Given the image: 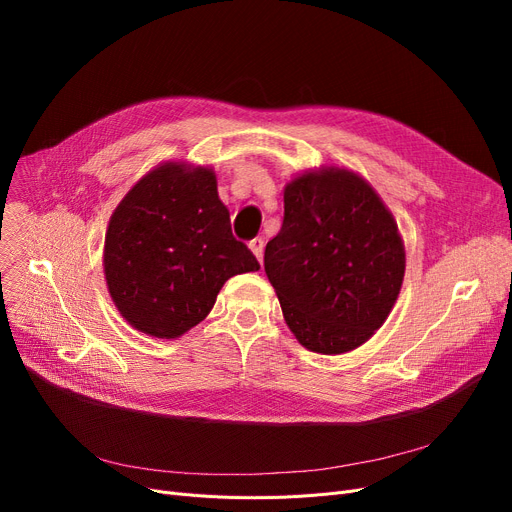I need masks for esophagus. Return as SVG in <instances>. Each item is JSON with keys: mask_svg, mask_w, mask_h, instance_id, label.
Wrapping results in <instances>:
<instances>
[{"mask_svg": "<svg viewBox=\"0 0 512 512\" xmlns=\"http://www.w3.org/2000/svg\"><path fill=\"white\" fill-rule=\"evenodd\" d=\"M249 249L253 251V255L257 257V261L261 263V261H263V240H261V238H253V240L249 242Z\"/></svg>", "mask_w": 512, "mask_h": 512, "instance_id": "obj_1", "label": "esophagus"}]
</instances>
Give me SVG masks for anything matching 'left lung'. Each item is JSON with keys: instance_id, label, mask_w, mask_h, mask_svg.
Masks as SVG:
<instances>
[{"instance_id": "8db88e82", "label": "left lung", "mask_w": 512, "mask_h": 512, "mask_svg": "<svg viewBox=\"0 0 512 512\" xmlns=\"http://www.w3.org/2000/svg\"><path fill=\"white\" fill-rule=\"evenodd\" d=\"M263 265L290 332L313 353L367 342L405 278V245L384 201L359 174L305 172L284 188V222Z\"/></svg>"}]
</instances>
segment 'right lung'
Listing matches in <instances>:
<instances>
[{"instance_id": "add662e5", "label": "right lung", "mask_w": 512, "mask_h": 512, "mask_svg": "<svg viewBox=\"0 0 512 512\" xmlns=\"http://www.w3.org/2000/svg\"><path fill=\"white\" fill-rule=\"evenodd\" d=\"M211 168L161 164L134 184L110 218L103 272L112 301L132 328L178 338L211 311L224 282L257 272Z\"/></svg>"}]
</instances>
